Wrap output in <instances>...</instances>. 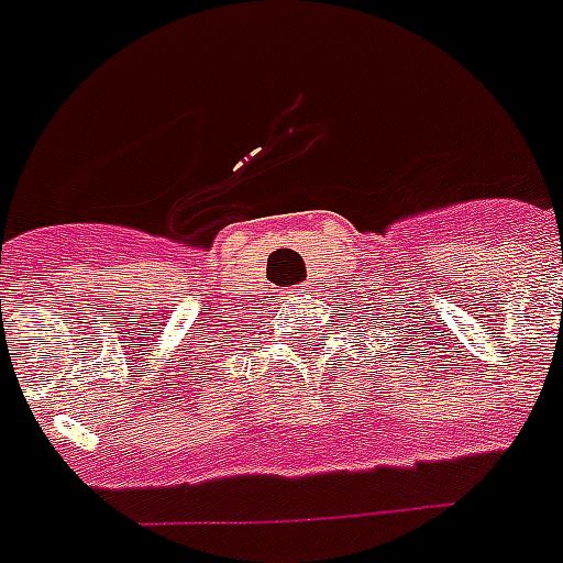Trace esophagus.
Here are the masks:
<instances>
[{
	"instance_id": "1",
	"label": "esophagus",
	"mask_w": 563,
	"mask_h": 563,
	"mask_svg": "<svg viewBox=\"0 0 563 563\" xmlns=\"http://www.w3.org/2000/svg\"><path fill=\"white\" fill-rule=\"evenodd\" d=\"M309 289H312V286H306V283H300V286H295V291H297V295H300V297H303Z\"/></svg>"
}]
</instances>
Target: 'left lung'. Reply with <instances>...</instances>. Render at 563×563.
<instances>
[{
  "instance_id": "left-lung-1",
  "label": "left lung",
  "mask_w": 563,
  "mask_h": 563,
  "mask_svg": "<svg viewBox=\"0 0 563 563\" xmlns=\"http://www.w3.org/2000/svg\"><path fill=\"white\" fill-rule=\"evenodd\" d=\"M387 303H393V300H387ZM369 312H373V306H367ZM364 318H367V314H364ZM387 318H393V314H387ZM373 321H376V318H373ZM382 321H385V318H382ZM385 327H387V321H385ZM410 335H413V332H410Z\"/></svg>"
}]
</instances>
